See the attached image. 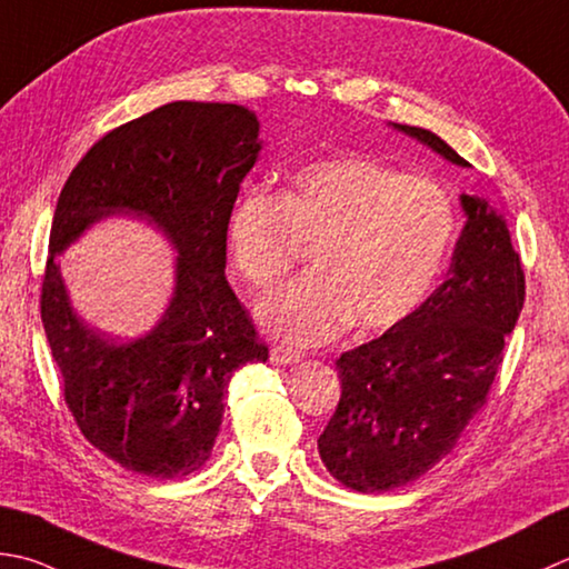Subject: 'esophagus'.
Returning <instances> with one entry per match:
<instances>
[{
    "label": "esophagus",
    "instance_id": "34e87169",
    "mask_svg": "<svg viewBox=\"0 0 569 569\" xmlns=\"http://www.w3.org/2000/svg\"><path fill=\"white\" fill-rule=\"evenodd\" d=\"M271 362L273 365H296L300 362V355L286 348H271Z\"/></svg>",
    "mask_w": 569,
    "mask_h": 569
}]
</instances>
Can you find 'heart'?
Wrapping results in <instances>:
<instances>
[{
  "instance_id": "obj_1",
  "label": "heart",
  "mask_w": 569,
  "mask_h": 569,
  "mask_svg": "<svg viewBox=\"0 0 569 569\" xmlns=\"http://www.w3.org/2000/svg\"><path fill=\"white\" fill-rule=\"evenodd\" d=\"M456 204L441 184L365 154L310 162L288 192H243L229 214L233 263L256 288L293 269L298 243L316 247L313 273L266 296L256 316L298 348L397 328L425 303L456 239Z\"/></svg>"
}]
</instances>
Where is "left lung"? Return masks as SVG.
<instances>
[{
	"label": "left lung",
	"instance_id": "obj_1",
	"mask_svg": "<svg viewBox=\"0 0 569 569\" xmlns=\"http://www.w3.org/2000/svg\"><path fill=\"white\" fill-rule=\"evenodd\" d=\"M392 128L471 167L431 130ZM466 227L437 291L385 336L340 355L342 395L318 439L332 478L360 493L417 481L449 456L486 405L526 303V273L503 214L461 194Z\"/></svg>",
	"mask_w": 569,
	"mask_h": 569
}]
</instances>
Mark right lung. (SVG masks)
<instances>
[{"label":"right lung","instance_id":"add662e5","mask_svg":"<svg viewBox=\"0 0 569 569\" xmlns=\"http://www.w3.org/2000/svg\"><path fill=\"white\" fill-rule=\"evenodd\" d=\"M259 152L253 110L174 100L100 138L59 194L41 322L78 429L132 473L182 478L202 469L231 375L269 360L224 276L229 214ZM108 216L148 220L178 251L171 303L136 341L78 319L54 263Z\"/></svg>","mask_w":569,"mask_h":569}]
</instances>
